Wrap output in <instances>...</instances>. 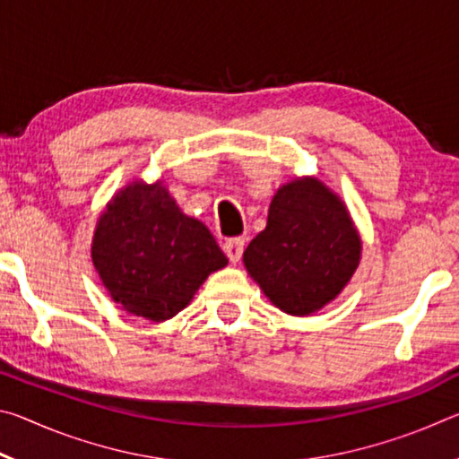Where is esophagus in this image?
Listing matches in <instances>:
<instances>
[{"label":"esophagus","instance_id":"obj_1","mask_svg":"<svg viewBox=\"0 0 459 459\" xmlns=\"http://www.w3.org/2000/svg\"><path fill=\"white\" fill-rule=\"evenodd\" d=\"M245 251V238L243 237H235V238H229L227 243H224V253H227V257L232 263H238L240 255Z\"/></svg>","mask_w":459,"mask_h":459}]
</instances>
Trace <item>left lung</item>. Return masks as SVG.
Listing matches in <instances>:
<instances>
[{
  "instance_id": "obj_1",
  "label": "left lung",
  "mask_w": 459,
  "mask_h": 459,
  "mask_svg": "<svg viewBox=\"0 0 459 459\" xmlns=\"http://www.w3.org/2000/svg\"><path fill=\"white\" fill-rule=\"evenodd\" d=\"M362 240L348 208L317 178H298L275 192L267 227L243 263L271 304L309 316L344 290L360 263Z\"/></svg>"
}]
</instances>
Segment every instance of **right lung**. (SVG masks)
<instances>
[{"mask_svg":"<svg viewBox=\"0 0 459 459\" xmlns=\"http://www.w3.org/2000/svg\"><path fill=\"white\" fill-rule=\"evenodd\" d=\"M92 265L126 312L164 322L190 304L206 277L227 267L204 224L186 216L161 180L131 182L100 212Z\"/></svg>","mask_w":459,"mask_h":459,"instance_id":"obj_1","label":"right lung"}]
</instances>
